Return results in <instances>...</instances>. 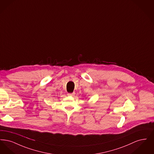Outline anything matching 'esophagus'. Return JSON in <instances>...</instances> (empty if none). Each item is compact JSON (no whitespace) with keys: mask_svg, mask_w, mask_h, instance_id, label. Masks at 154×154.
Here are the masks:
<instances>
[{"mask_svg":"<svg viewBox=\"0 0 154 154\" xmlns=\"http://www.w3.org/2000/svg\"><path fill=\"white\" fill-rule=\"evenodd\" d=\"M75 95V93H69V94H67V96H73L74 95Z\"/></svg>","mask_w":154,"mask_h":154,"instance_id":"34e87169","label":"esophagus"}]
</instances>
